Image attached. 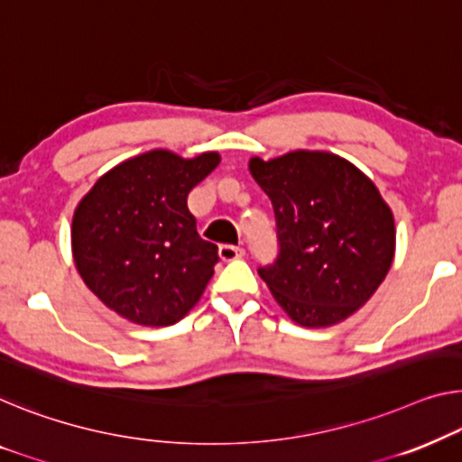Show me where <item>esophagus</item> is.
<instances>
[{
  "label": "esophagus",
  "mask_w": 462,
  "mask_h": 462,
  "mask_svg": "<svg viewBox=\"0 0 462 462\" xmlns=\"http://www.w3.org/2000/svg\"><path fill=\"white\" fill-rule=\"evenodd\" d=\"M245 254V249H240V246H234V245H222L219 246V259L222 261H236Z\"/></svg>",
  "instance_id": "obj_1"
}]
</instances>
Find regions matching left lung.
I'll return each instance as SVG.
<instances>
[{"mask_svg":"<svg viewBox=\"0 0 462 462\" xmlns=\"http://www.w3.org/2000/svg\"><path fill=\"white\" fill-rule=\"evenodd\" d=\"M270 197L280 254L259 267L273 299L302 328H329L380 288L396 251L394 213L356 165L329 151L251 157Z\"/></svg>","mask_w":462,"mask_h":462,"instance_id":"1","label":"left lung"}]
</instances>
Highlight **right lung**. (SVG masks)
<instances>
[{"label":"right lung","instance_id":"right-lung-1","mask_svg":"<svg viewBox=\"0 0 462 462\" xmlns=\"http://www.w3.org/2000/svg\"><path fill=\"white\" fill-rule=\"evenodd\" d=\"M222 162L153 149L106 171L72 217V257L88 291L136 326L165 328L197 305L217 263L189 192Z\"/></svg>","mask_w":462,"mask_h":462}]
</instances>
